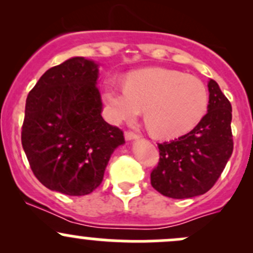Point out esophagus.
Here are the masks:
<instances>
[{
	"mask_svg": "<svg viewBox=\"0 0 253 253\" xmlns=\"http://www.w3.org/2000/svg\"><path fill=\"white\" fill-rule=\"evenodd\" d=\"M125 137H126V139L131 141V139L138 138V134L134 133V132H132V131H129V129H127V131L125 132Z\"/></svg>",
	"mask_w": 253,
	"mask_h": 253,
	"instance_id": "esophagus-1",
	"label": "esophagus"
}]
</instances>
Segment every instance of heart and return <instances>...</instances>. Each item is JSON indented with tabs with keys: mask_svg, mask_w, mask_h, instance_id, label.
<instances>
[{
	"mask_svg": "<svg viewBox=\"0 0 253 253\" xmlns=\"http://www.w3.org/2000/svg\"><path fill=\"white\" fill-rule=\"evenodd\" d=\"M105 99L115 121L133 119L144 110L150 133L171 139L200 124L208 109L209 94L200 78L157 67L129 73L126 86L108 83Z\"/></svg>",
	"mask_w": 253,
	"mask_h": 253,
	"instance_id": "obj_1",
	"label": "heart"
}]
</instances>
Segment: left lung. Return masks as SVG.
Returning a JSON list of instances; mask_svg holds the SVG:
<instances>
[{"instance_id": "obj_1", "label": "left lung", "mask_w": 253, "mask_h": 253, "mask_svg": "<svg viewBox=\"0 0 253 253\" xmlns=\"http://www.w3.org/2000/svg\"><path fill=\"white\" fill-rule=\"evenodd\" d=\"M208 90V112L200 124L174 141L158 143L150 183L163 196L182 200L208 192L233 154L231 104L213 79Z\"/></svg>"}]
</instances>
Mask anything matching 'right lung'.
Masks as SVG:
<instances>
[{
    "mask_svg": "<svg viewBox=\"0 0 253 253\" xmlns=\"http://www.w3.org/2000/svg\"><path fill=\"white\" fill-rule=\"evenodd\" d=\"M98 65L73 57L51 67L29 91L22 145L35 177L52 191L84 196L101 183L122 129L101 116Z\"/></svg>",
    "mask_w": 253,
    "mask_h": 253,
    "instance_id": "1",
    "label": "right lung"
}]
</instances>
